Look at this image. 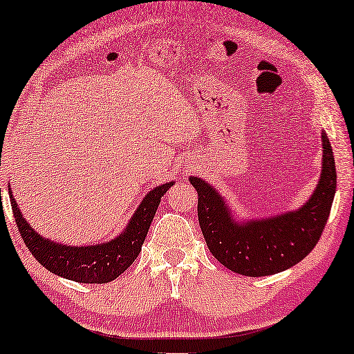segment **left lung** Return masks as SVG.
Instances as JSON below:
<instances>
[{
  "mask_svg": "<svg viewBox=\"0 0 354 354\" xmlns=\"http://www.w3.org/2000/svg\"><path fill=\"white\" fill-rule=\"evenodd\" d=\"M190 183L198 192V221L212 256L236 274L263 277L293 268L321 239L335 196V159L322 130V169L313 195L298 209L277 216L235 219L211 183L200 177H190Z\"/></svg>",
  "mask_w": 354,
  "mask_h": 354,
  "instance_id": "1",
  "label": "left lung"
}]
</instances>
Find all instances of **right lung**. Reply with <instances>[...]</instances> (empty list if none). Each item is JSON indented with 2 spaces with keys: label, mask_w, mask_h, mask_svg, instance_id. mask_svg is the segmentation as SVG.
<instances>
[{
  "label": "right lung",
  "mask_w": 354,
  "mask_h": 354,
  "mask_svg": "<svg viewBox=\"0 0 354 354\" xmlns=\"http://www.w3.org/2000/svg\"><path fill=\"white\" fill-rule=\"evenodd\" d=\"M172 185L174 182H166L149 190L133 212L132 219L127 222L124 232H120L115 239L104 243L82 246L57 243L41 236L22 216L12 196L11 187L8 190L17 229L33 258L43 268L59 277L80 283H106L118 279L137 259L161 198Z\"/></svg>",
  "instance_id": "add662e5"
}]
</instances>
